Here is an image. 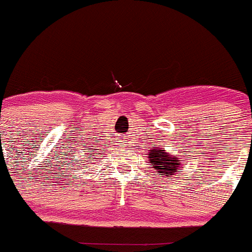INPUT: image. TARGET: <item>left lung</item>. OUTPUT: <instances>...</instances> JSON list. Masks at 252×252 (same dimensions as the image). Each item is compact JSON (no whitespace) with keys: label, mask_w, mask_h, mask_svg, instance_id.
<instances>
[{"label":"left lung","mask_w":252,"mask_h":252,"mask_svg":"<svg viewBox=\"0 0 252 252\" xmlns=\"http://www.w3.org/2000/svg\"><path fill=\"white\" fill-rule=\"evenodd\" d=\"M148 158L149 163H152V167L157 169L159 173H163V176H171L173 172H176L177 167H180L178 158L168 156L164 149H151Z\"/></svg>","instance_id":"8db88e82"}]
</instances>
